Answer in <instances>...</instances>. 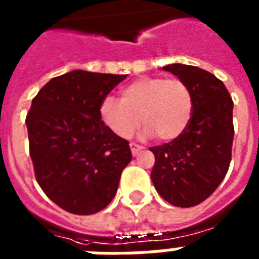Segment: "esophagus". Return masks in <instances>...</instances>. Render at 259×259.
<instances>
[{"mask_svg":"<svg viewBox=\"0 0 259 259\" xmlns=\"http://www.w3.org/2000/svg\"><path fill=\"white\" fill-rule=\"evenodd\" d=\"M130 149H132V154H133V156H136V154H138V152L144 149V148H142L141 145H137V144L132 142V144H130Z\"/></svg>","mask_w":259,"mask_h":259,"instance_id":"34e87169","label":"esophagus"}]
</instances>
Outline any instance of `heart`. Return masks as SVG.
<instances>
[{"label":"heart","mask_w":259,"mask_h":259,"mask_svg":"<svg viewBox=\"0 0 259 259\" xmlns=\"http://www.w3.org/2000/svg\"><path fill=\"white\" fill-rule=\"evenodd\" d=\"M193 111L191 89L180 79L142 76L121 91V99L106 97L99 106V115L113 133L127 138L140 123L144 136L170 141L188 126Z\"/></svg>","instance_id":"1"}]
</instances>
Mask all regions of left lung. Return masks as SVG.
I'll list each match as a JSON object with an SVG mask.
<instances>
[{"instance_id": "8db88e82", "label": "left lung", "mask_w": 259, "mask_h": 259, "mask_svg": "<svg viewBox=\"0 0 259 259\" xmlns=\"http://www.w3.org/2000/svg\"><path fill=\"white\" fill-rule=\"evenodd\" d=\"M162 70L188 84L193 111L179 137L149 149L156 157L150 177L164 200L187 208L204 201L229 170L234 103L223 82L208 71L180 63Z\"/></svg>"}]
</instances>
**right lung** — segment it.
<instances>
[{
	"mask_svg": "<svg viewBox=\"0 0 259 259\" xmlns=\"http://www.w3.org/2000/svg\"><path fill=\"white\" fill-rule=\"evenodd\" d=\"M126 75L74 70L51 79L26 115L38 185L60 208L91 215L117 193L132 160L129 142L105 125L99 106Z\"/></svg>",
	"mask_w": 259,
	"mask_h": 259,
	"instance_id": "right-lung-1",
	"label": "right lung"
}]
</instances>
